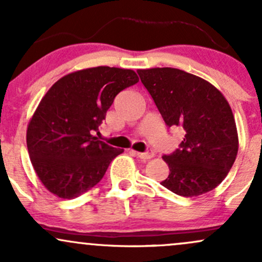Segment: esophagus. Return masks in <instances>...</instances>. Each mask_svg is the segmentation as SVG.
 Masks as SVG:
<instances>
[{"instance_id": "34e87169", "label": "esophagus", "mask_w": 262, "mask_h": 262, "mask_svg": "<svg viewBox=\"0 0 262 262\" xmlns=\"http://www.w3.org/2000/svg\"><path fill=\"white\" fill-rule=\"evenodd\" d=\"M135 155H137L138 158L144 159V160H148V159H151L152 156H154V152H152V150H148V151H144V152L135 151Z\"/></svg>"}]
</instances>
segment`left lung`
<instances>
[{"mask_svg": "<svg viewBox=\"0 0 262 262\" xmlns=\"http://www.w3.org/2000/svg\"><path fill=\"white\" fill-rule=\"evenodd\" d=\"M137 73L165 124L185 132L179 148L162 156L170 173L161 185L183 197L212 191L230 171L239 146L229 103L206 80L179 69Z\"/></svg>", "mask_w": 262, "mask_h": 262, "instance_id": "left-lung-1", "label": "left lung"}]
</instances>
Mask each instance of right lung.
Masks as SVG:
<instances>
[{
  "label": "right lung",
  "instance_id": "1",
  "mask_svg": "<svg viewBox=\"0 0 262 262\" xmlns=\"http://www.w3.org/2000/svg\"><path fill=\"white\" fill-rule=\"evenodd\" d=\"M139 81L133 70L98 68L69 74L40 101L27 129V148L41 183L71 200L95 187L123 152L93 137L119 92Z\"/></svg>",
  "mask_w": 262,
  "mask_h": 262
}]
</instances>
